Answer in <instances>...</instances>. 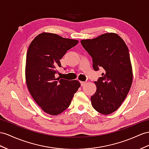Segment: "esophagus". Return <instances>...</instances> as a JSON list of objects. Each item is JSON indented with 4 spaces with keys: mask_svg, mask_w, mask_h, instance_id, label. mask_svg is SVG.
I'll list each match as a JSON object with an SVG mask.
<instances>
[{
    "mask_svg": "<svg viewBox=\"0 0 149 149\" xmlns=\"http://www.w3.org/2000/svg\"><path fill=\"white\" fill-rule=\"evenodd\" d=\"M86 82H83V81H81V86H84L85 84H86Z\"/></svg>",
    "mask_w": 149,
    "mask_h": 149,
    "instance_id": "34e87169",
    "label": "esophagus"
}]
</instances>
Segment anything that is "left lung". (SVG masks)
Listing matches in <instances>:
<instances>
[{
    "label": "left lung",
    "mask_w": 149,
    "mask_h": 149,
    "mask_svg": "<svg viewBox=\"0 0 149 149\" xmlns=\"http://www.w3.org/2000/svg\"><path fill=\"white\" fill-rule=\"evenodd\" d=\"M81 43L93 58L94 70L104 69L94 82L96 91L91 104L99 113L109 114L120 108L131 88L133 70L127 45L116 33H104Z\"/></svg>",
    "instance_id": "1"
}]
</instances>
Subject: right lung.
<instances>
[{
    "label": "right lung",
    "instance_id": "obj_1",
    "mask_svg": "<svg viewBox=\"0 0 149 149\" xmlns=\"http://www.w3.org/2000/svg\"><path fill=\"white\" fill-rule=\"evenodd\" d=\"M78 42L44 32L34 38L29 46L25 67L26 85L33 100L50 115L65 111L81 86L79 81H69L55 75L56 68L61 67L60 60Z\"/></svg>",
    "mask_w": 149,
    "mask_h": 149
}]
</instances>
